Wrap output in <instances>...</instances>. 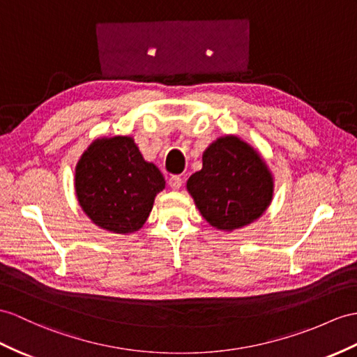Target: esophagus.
<instances>
[{"mask_svg": "<svg viewBox=\"0 0 357 357\" xmlns=\"http://www.w3.org/2000/svg\"><path fill=\"white\" fill-rule=\"evenodd\" d=\"M168 185H169L171 189L178 190L181 188V185H183V180H181V177H178V176H169L168 177Z\"/></svg>", "mask_w": 357, "mask_h": 357, "instance_id": "34e87169", "label": "esophagus"}]
</instances>
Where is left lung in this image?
I'll return each instance as SVG.
<instances>
[{"label":"left lung","mask_w":357,"mask_h":357,"mask_svg":"<svg viewBox=\"0 0 357 357\" xmlns=\"http://www.w3.org/2000/svg\"><path fill=\"white\" fill-rule=\"evenodd\" d=\"M186 189L203 218L229 233L266 212L274 195V176L253 145L225 135L204 150L203 168L189 177Z\"/></svg>","instance_id":"1"}]
</instances>
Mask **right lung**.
Listing matches in <instances>:
<instances>
[{
	"mask_svg": "<svg viewBox=\"0 0 357 357\" xmlns=\"http://www.w3.org/2000/svg\"><path fill=\"white\" fill-rule=\"evenodd\" d=\"M74 189L86 216L116 234L141 230L165 178L146 162L132 136L93 139L75 165Z\"/></svg>",
	"mask_w": 357,
	"mask_h": 357,
	"instance_id": "right-lung-1",
	"label": "right lung"
}]
</instances>
